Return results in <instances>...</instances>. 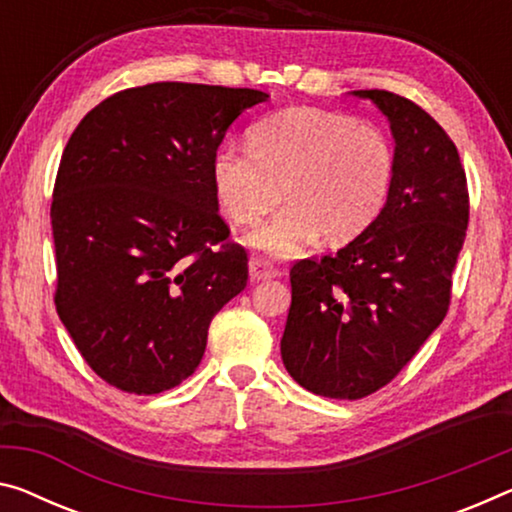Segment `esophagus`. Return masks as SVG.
<instances>
[{
    "label": "esophagus",
    "mask_w": 512,
    "mask_h": 512,
    "mask_svg": "<svg viewBox=\"0 0 512 512\" xmlns=\"http://www.w3.org/2000/svg\"><path fill=\"white\" fill-rule=\"evenodd\" d=\"M249 277L251 281H265V279H274L281 277V272L277 267H272L265 258H251L249 261Z\"/></svg>",
    "instance_id": "esophagus-1"
}]
</instances>
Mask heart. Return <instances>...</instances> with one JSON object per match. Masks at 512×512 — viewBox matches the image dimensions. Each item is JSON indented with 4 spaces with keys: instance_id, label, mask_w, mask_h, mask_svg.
Segmentation results:
<instances>
[{
    "instance_id": "b5f03b06",
    "label": "heart",
    "mask_w": 512,
    "mask_h": 512,
    "mask_svg": "<svg viewBox=\"0 0 512 512\" xmlns=\"http://www.w3.org/2000/svg\"><path fill=\"white\" fill-rule=\"evenodd\" d=\"M249 148H219L212 183L235 224H254L283 196L290 201L272 222L247 235L249 247L270 256L300 254L320 233L332 245L355 240L387 203L391 144L352 116L283 109L254 125Z\"/></svg>"
}]
</instances>
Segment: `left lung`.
<instances>
[{
  "label": "left lung",
  "mask_w": 512,
  "mask_h": 512,
  "mask_svg": "<svg viewBox=\"0 0 512 512\" xmlns=\"http://www.w3.org/2000/svg\"><path fill=\"white\" fill-rule=\"evenodd\" d=\"M387 116L393 180L368 229L290 270L281 359L297 384L357 400L400 373L444 320L469 222L458 148L428 112L389 91H352Z\"/></svg>",
  "instance_id": "left-lung-1"
}]
</instances>
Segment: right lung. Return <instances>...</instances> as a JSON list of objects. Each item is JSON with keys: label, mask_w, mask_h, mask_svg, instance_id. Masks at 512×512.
<instances>
[{"label": "right lung", "mask_w": 512, "mask_h": 512, "mask_svg": "<svg viewBox=\"0 0 512 512\" xmlns=\"http://www.w3.org/2000/svg\"><path fill=\"white\" fill-rule=\"evenodd\" d=\"M267 93L155 82L93 107L70 135L52 194L59 318L96 375L153 396L187 380L210 320L247 286L226 242L212 160Z\"/></svg>", "instance_id": "1"}]
</instances>
